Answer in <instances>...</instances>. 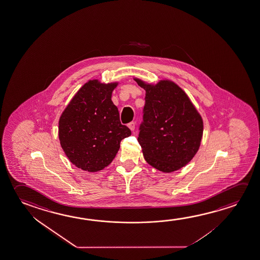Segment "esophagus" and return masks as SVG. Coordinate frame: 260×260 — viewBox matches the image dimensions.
Masks as SVG:
<instances>
[{
	"mask_svg": "<svg viewBox=\"0 0 260 260\" xmlns=\"http://www.w3.org/2000/svg\"><path fill=\"white\" fill-rule=\"evenodd\" d=\"M128 127L131 131H134V129H135V122H133V121L129 122V123L128 124Z\"/></svg>",
	"mask_w": 260,
	"mask_h": 260,
	"instance_id": "34e87169",
	"label": "esophagus"
}]
</instances>
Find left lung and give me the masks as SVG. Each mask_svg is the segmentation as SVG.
<instances>
[{
	"label": "left lung",
	"instance_id": "obj_1",
	"mask_svg": "<svg viewBox=\"0 0 260 260\" xmlns=\"http://www.w3.org/2000/svg\"><path fill=\"white\" fill-rule=\"evenodd\" d=\"M146 91L143 122L138 141L148 164L171 173L186 166L200 148L204 121L190 98L173 81L148 84L134 78Z\"/></svg>",
	"mask_w": 260,
	"mask_h": 260
}]
</instances>
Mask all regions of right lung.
<instances>
[{"label": "right lung", "instance_id": "right-lung-1", "mask_svg": "<svg viewBox=\"0 0 260 260\" xmlns=\"http://www.w3.org/2000/svg\"><path fill=\"white\" fill-rule=\"evenodd\" d=\"M118 82L89 80L74 95L60 116L58 138L68 159L76 168L98 172L108 167L131 129L120 123L112 101Z\"/></svg>", "mask_w": 260, "mask_h": 260}]
</instances>
